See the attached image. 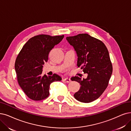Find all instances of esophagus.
Masks as SVG:
<instances>
[{"mask_svg": "<svg viewBox=\"0 0 131 131\" xmlns=\"http://www.w3.org/2000/svg\"><path fill=\"white\" fill-rule=\"evenodd\" d=\"M64 81H65L67 83H69V82H71L70 78H68V77L65 78L64 79Z\"/></svg>", "mask_w": 131, "mask_h": 131, "instance_id": "esophagus-1", "label": "esophagus"}]
</instances>
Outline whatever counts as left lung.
I'll return each instance as SVG.
<instances>
[{"label": "left lung", "instance_id": "8db88e82", "mask_svg": "<svg viewBox=\"0 0 131 131\" xmlns=\"http://www.w3.org/2000/svg\"><path fill=\"white\" fill-rule=\"evenodd\" d=\"M77 54V66L81 67L86 79L75 76L71 81L81 85L74 97L82 103H90L100 97L108 86L112 73V64L108 51L103 42L88 34L67 37Z\"/></svg>", "mask_w": 131, "mask_h": 131}]
</instances>
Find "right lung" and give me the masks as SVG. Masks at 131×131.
<instances>
[{
	"mask_svg": "<svg viewBox=\"0 0 131 131\" xmlns=\"http://www.w3.org/2000/svg\"><path fill=\"white\" fill-rule=\"evenodd\" d=\"M64 35L51 36L40 34L30 38L18 54L15 62L19 84L30 99L41 101L49 95L50 84L60 81L62 78L54 74L52 76L42 75V65L48 60V54Z\"/></svg>",
	"mask_w": 131,
	"mask_h": 131,
	"instance_id": "1",
	"label": "right lung"
}]
</instances>
